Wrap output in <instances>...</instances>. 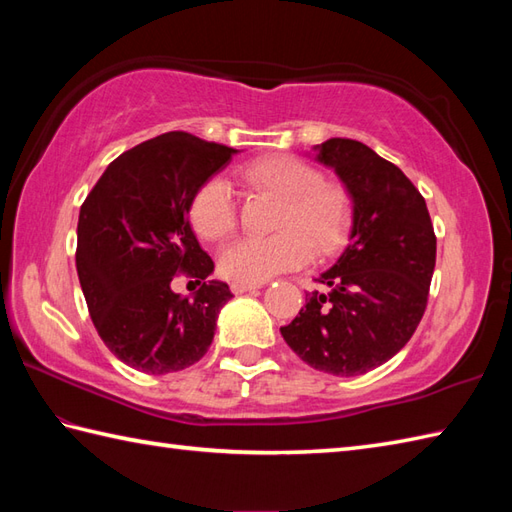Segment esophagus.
<instances>
[{"mask_svg": "<svg viewBox=\"0 0 512 512\" xmlns=\"http://www.w3.org/2000/svg\"><path fill=\"white\" fill-rule=\"evenodd\" d=\"M262 286H264L262 281H259V284H246V281H233V284H231V290L235 292V295H244V292L257 290V288H262Z\"/></svg>", "mask_w": 512, "mask_h": 512, "instance_id": "34e87169", "label": "esophagus"}]
</instances>
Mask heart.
<instances>
[{"instance_id":"b5f03b06","label":"heart","mask_w":512,"mask_h":512,"mask_svg":"<svg viewBox=\"0 0 512 512\" xmlns=\"http://www.w3.org/2000/svg\"><path fill=\"white\" fill-rule=\"evenodd\" d=\"M246 187L279 198L277 233L242 237L220 255L222 275L259 284L284 270L306 266L314 255L328 257L347 239L352 226V193L341 180L321 178L317 167L290 154H268L239 169ZM189 217L193 231L220 242L237 226L233 189L224 178L206 180L195 191Z\"/></svg>"}]
</instances>
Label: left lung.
<instances>
[{"instance_id": "1", "label": "left lung", "mask_w": 512, "mask_h": 512, "mask_svg": "<svg viewBox=\"0 0 512 512\" xmlns=\"http://www.w3.org/2000/svg\"><path fill=\"white\" fill-rule=\"evenodd\" d=\"M352 193L350 244L314 281L306 306L281 336L303 363L332 376H361L387 363L416 332L436 268V233L413 182L352 138L314 147Z\"/></svg>"}]
</instances>
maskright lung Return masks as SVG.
<instances>
[{"mask_svg": "<svg viewBox=\"0 0 512 512\" xmlns=\"http://www.w3.org/2000/svg\"><path fill=\"white\" fill-rule=\"evenodd\" d=\"M237 149L187 132L156 136L118 156L79 213L76 273L103 343L145 374L191 367L209 350L217 314L231 299L224 281H206L213 259L189 222L195 191ZM189 276V300L170 286Z\"/></svg>", "mask_w": 512, "mask_h": 512, "instance_id": "add662e5", "label": "right lung"}]
</instances>
